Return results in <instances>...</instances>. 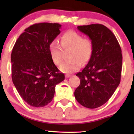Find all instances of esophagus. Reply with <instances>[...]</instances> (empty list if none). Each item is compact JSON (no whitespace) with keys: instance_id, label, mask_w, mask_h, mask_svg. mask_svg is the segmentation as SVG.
<instances>
[{"instance_id":"esophagus-1","label":"esophagus","mask_w":134,"mask_h":134,"mask_svg":"<svg viewBox=\"0 0 134 134\" xmlns=\"http://www.w3.org/2000/svg\"><path fill=\"white\" fill-rule=\"evenodd\" d=\"M71 76H70V74H66L65 75V77H67V78H68V77H70Z\"/></svg>"}]
</instances>
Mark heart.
<instances>
[{"label":"heart","mask_w":134,"mask_h":134,"mask_svg":"<svg viewBox=\"0 0 134 134\" xmlns=\"http://www.w3.org/2000/svg\"><path fill=\"white\" fill-rule=\"evenodd\" d=\"M60 44L63 49L70 48L69 57L60 65V70L65 73H70L77 70L81 62L86 63L90 59L93 53V46L89 38H83L82 35L72 30L67 31L60 37ZM57 41H53L49 47L52 60L58 65L62 60V50Z\"/></svg>","instance_id":"1"}]
</instances>
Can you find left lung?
Segmentation results:
<instances>
[{"label":"left lung","instance_id":"8db88e82","mask_svg":"<svg viewBox=\"0 0 134 134\" xmlns=\"http://www.w3.org/2000/svg\"><path fill=\"white\" fill-rule=\"evenodd\" d=\"M77 29L90 37L93 50L88 64L76 74L80 84L74 96L83 107L96 108L108 101L120 82L121 50L114 34L103 24L79 26Z\"/></svg>","mask_w":134,"mask_h":134}]
</instances>
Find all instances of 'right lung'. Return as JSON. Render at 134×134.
Listing matches in <instances>:
<instances>
[{
  "instance_id": "obj_1",
  "label": "right lung",
  "mask_w": 134,
  "mask_h": 134,
  "mask_svg": "<svg viewBox=\"0 0 134 134\" xmlns=\"http://www.w3.org/2000/svg\"><path fill=\"white\" fill-rule=\"evenodd\" d=\"M60 27L58 23L33 24L24 30L13 48L12 80L23 100L31 107H43L51 102L56 85L65 79L49 50Z\"/></svg>"
}]
</instances>
